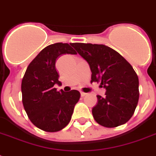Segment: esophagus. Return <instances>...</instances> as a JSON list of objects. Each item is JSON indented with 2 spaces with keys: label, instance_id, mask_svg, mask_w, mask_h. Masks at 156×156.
I'll return each instance as SVG.
<instances>
[{
  "label": "esophagus",
  "instance_id": "obj_1",
  "mask_svg": "<svg viewBox=\"0 0 156 156\" xmlns=\"http://www.w3.org/2000/svg\"><path fill=\"white\" fill-rule=\"evenodd\" d=\"M85 95H87V93H84L83 92V91H81V96H85Z\"/></svg>",
  "mask_w": 156,
  "mask_h": 156
}]
</instances>
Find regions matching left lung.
Wrapping results in <instances>:
<instances>
[{"label": "left lung", "mask_w": 156, "mask_h": 156, "mask_svg": "<svg viewBox=\"0 0 156 156\" xmlns=\"http://www.w3.org/2000/svg\"><path fill=\"white\" fill-rule=\"evenodd\" d=\"M72 46L87 61L91 81L106 89L105 96L97 95L92 108L100 126L114 128L126 123L133 115L139 98L138 78L132 66L121 54L104 44L73 43Z\"/></svg>", "instance_id": "8db88e82"}]
</instances>
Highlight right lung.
Returning <instances> with one entry per match:
<instances>
[{
  "label": "right lung",
  "instance_id": "obj_1",
  "mask_svg": "<svg viewBox=\"0 0 156 156\" xmlns=\"http://www.w3.org/2000/svg\"><path fill=\"white\" fill-rule=\"evenodd\" d=\"M62 54H77L69 44L48 45L28 66L22 81L23 104L30 121L46 132H57L70 121L75 104L80 98L78 90L57 91L61 85L56 61Z\"/></svg>",
  "mask_w": 156,
  "mask_h": 156
}]
</instances>
